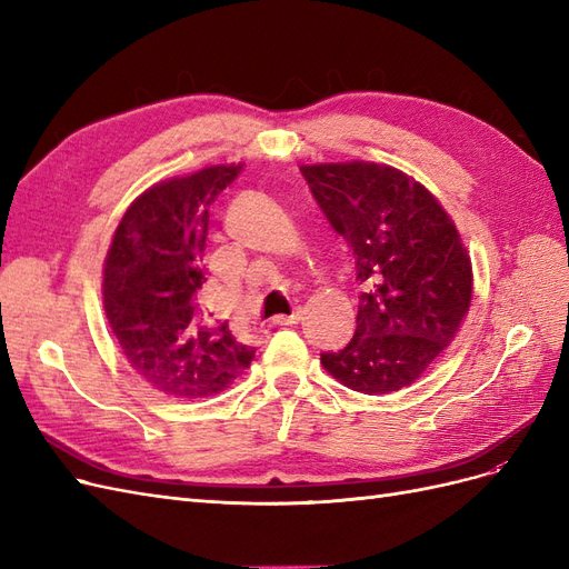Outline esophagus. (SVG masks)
I'll return each instance as SVG.
<instances>
[{
    "instance_id": "obj_1",
    "label": "esophagus",
    "mask_w": 569,
    "mask_h": 569,
    "mask_svg": "<svg viewBox=\"0 0 569 569\" xmlns=\"http://www.w3.org/2000/svg\"><path fill=\"white\" fill-rule=\"evenodd\" d=\"M302 319V311H292V315H281V317H273V323L277 326H292V323H300Z\"/></svg>"
}]
</instances>
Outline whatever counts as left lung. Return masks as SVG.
<instances>
[{
	"instance_id": "8db88e82",
	"label": "left lung",
	"mask_w": 569,
	"mask_h": 569,
	"mask_svg": "<svg viewBox=\"0 0 569 569\" xmlns=\"http://www.w3.org/2000/svg\"><path fill=\"white\" fill-rule=\"evenodd\" d=\"M331 227L355 254L357 331L321 355L345 388L388 395L416 382L458 333L472 300V264L442 203L390 164H302Z\"/></svg>"
}]
</instances>
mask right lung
Masks as SVG:
<instances>
[{"label":"right lung","instance_id":"1","mask_svg":"<svg viewBox=\"0 0 569 569\" xmlns=\"http://www.w3.org/2000/svg\"><path fill=\"white\" fill-rule=\"evenodd\" d=\"M243 162L210 164L146 189L127 208L103 262V311L120 350L153 390L193 401L224 392L254 350L198 309L210 206Z\"/></svg>","mask_w":569,"mask_h":569}]
</instances>
